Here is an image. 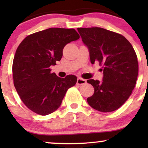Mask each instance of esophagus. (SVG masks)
Instances as JSON below:
<instances>
[{
    "label": "esophagus",
    "instance_id": "34e87169",
    "mask_svg": "<svg viewBox=\"0 0 148 148\" xmlns=\"http://www.w3.org/2000/svg\"><path fill=\"white\" fill-rule=\"evenodd\" d=\"M86 83V81L84 79L82 78H78L77 79V84H79V85H83V84H85Z\"/></svg>",
    "mask_w": 148,
    "mask_h": 148
}]
</instances>
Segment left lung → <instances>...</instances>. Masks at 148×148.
I'll list each match as a JSON object with an SVG mask.
<instances>
[{
	"label": "left lung",
	"mask_w": 148,
	"mask_h": 148,
	"mask_svg": "<svg viewBox=\"0 0 148 148\" xmlns=\"http://www.w3.org/2000/svg\"><path fill=\"white\" fill-rule=\"evenodd\" d=\"M90 52L92 64L98 62L103 71L102 82L88 79L94 94L89 105L100 112H112L131 96L138 75V61L130 42L121 34L101 27L77 28Z\"/></svg>",
	"instance_id": "8db88e82"
}]
</instances>
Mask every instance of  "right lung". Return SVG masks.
<instances>
[{
  "mask_svg": "<svg viewBox=\"0 0 148 148\" xmlns=\"http://www.w3.org/2000/svg\"><path fill=\"white\" fill-rule=\"evenodd\" d=\"M79 38L74 29L49 28L27 36L16 50L13 62L14 86L24 104L36 114L47 115L59 108L77 77L60 78L51 73L62 56L64 46Z\"/></svg>",
  "mask_w": 148,
  "mask_h": 148,
  "instance_id": "right-lung-1",
  "label": "right lung"
}]
</instances>
